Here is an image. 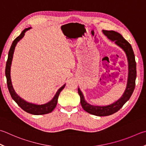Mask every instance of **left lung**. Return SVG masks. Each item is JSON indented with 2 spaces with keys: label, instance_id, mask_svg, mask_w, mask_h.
<instances>
[{
  "label": "left lung",
  "instance_id": "left-lung-1",
  "mask_svg": "<svg viewBox=\"0 0 146 146\" xmlns=\"http://www.w3.org/2000/svg\"><path fill=\"white\" fill-rule=\"evenodd\" d=\"M103 33L108 39L115 41V43L124 50L128 57L129 64V73L127 87L125 92L122 97L117 102L108 106H93L87 103L84 100L83 94L80 89H78V94L80 97V103L83 109L91 114L97 116H107L112 115L117 112L123 107L127 101H128L133 94L135 87V80L137 77L136 62L135 59V54L132 49L131 45L124 39L121 34L113 31L103 30Z\"/></svg>",
  "mask_w": 146,
  "mask_h": 146
}]
</instances>
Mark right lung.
I'll return each mask as SVG.
<instances>
[{
  "mask_svg": "<svg viewBox=\"0 0 146 146\" xmlns=\"http://www.w3.org/2000/svg\"><path fill=\"white\" fill-rule=\"evenodd\" d=\"M30 29L31 27L25 29L22 32V33L20 34V35L19 36H18L17 38L13 41L8 53V57H7V60L6 62L5 74H6V76L7 79V88H8L11 96L12 98L15 100V102L17 103L18 105L22 109L25 111V112H27L29 113H31V114L43 115V114H46V113L52 112V111L54 110V109L57 105L58 97H59L60 92H61L62 90L64 88L66 84H64V86L60 87V88L58 90L56 94L55 95L54 98L52 99V101H50V102L46 103V104L38 105L33 104V103H30L25 102V100H23V99L21 98L20 97L18 96V95L16 94L14 89L13 88L11 81V78H10V67H11V64L13 55V52H14L15 46L18 43V41H19L20 39H21L23 38L25 32L29 30Z\"/></svg>",
  "mask_w": 146,
  "mask_h": 146,
  "instance_id": "1",
  "label": "right lung"
}]
</instances>
